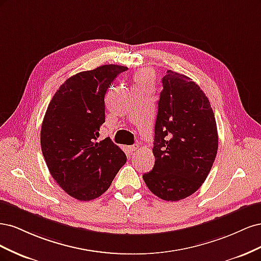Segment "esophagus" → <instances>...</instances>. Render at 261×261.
I'll list each match as a JSON object with an SVG mask.
<instances>
[{"label": "esophagus", "mask_w": 261, "mask_h": 261, "mask_svg": "<svg viewBox=\"0 0 261 261\" xmlns=\"http://www.w3.org/2000/svg\"><path fill=\"white\" fill-rule=\"evenodd\" d=\"M138 149H139V145H138V144H135V145H133V146L128 147V150H129L130 152L136 151V150H138Z\"/></svg>", "instance_id": "obj_1"}]
</instances>
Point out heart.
<instances>
[{
    "mask_svg": "<svg viewBox=\"0 0 261 261\" xmlns=\"http://www.w3.org/2000/svg\"><path fill=\"white\" fill-rule=\"evenodd\" d=\"M135 87H150L153 83V75L148 69H141L136 74Z\"/></svg>",
    "mask_w": 261,
    "mask_h": 261,
    "instance_id": "heart-1",
    "label": "heart"
}]
</instances>
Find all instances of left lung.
<instances>
[{"instance_id": "obj_1", "label": "left lung", "mask_w": 261, "mask_h": 261, "mask_svg": "<svg viewBox=\"0 0 261 261\" xmlns=\"http://www.w3.org/2000/svg\"><path fill=\"white\" fill-rule=\"evenodd\" d=\"M162 86L152 149L155 161L143 178L159 198L177 201L206 180L218 151V130L208 98L191 78L168 70Z\"/></svg>"}]
</instances>
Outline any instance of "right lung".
<instances>
[{
    "label": "right lung",
    "mask_w": 261,
    "mask_h": 261,
    "mask_svg": "<svg viewBox=\"0 0 261 261\" xmlns=\"http://www.w3.org/2000/svg\"><path fill=\"white\" fill-rule=\"evenodd\" d=\"M126 69L108 64L69 77L46 109L40 134L46 167L77 200L89 201L107 192L127 159L109 137L97 141L106 122V92Z\"/></svg>",
    "instance_id": "right-lung-1"
}]
</instances>
